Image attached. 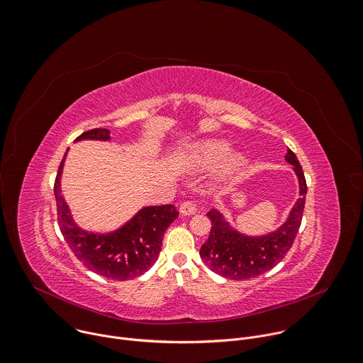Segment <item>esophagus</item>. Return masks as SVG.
Instances as JSON below:
<instances>
[{"label": "esophagus", "mask_w": 363, "mask_h": 363, "mask_svg": "<svg viewBox=\"0 0 363 363\" xmlns=\"http://www.w3.org/2000/svg\"><path fill=\"white\" fill-rule=\"evenodd\" d=\"M196 211H197V207H196V204H194L193 201H190V200L180 204V213H182L183 216H191V214H194Z\"/></svg>", "instance_id": "34e87169"}]
</instances>
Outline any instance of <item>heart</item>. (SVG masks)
I'll return each instance as SVG.
<instances>
[{"mask_svg":"<svg viewBox=\"0 0 363 363\" xmlns=\"http://www.w3.org/2000/svg\"><path fill=\"white\" fill-rule=\"evenodd\" d=\"M231 150V146L224 140H204L189 146L182 155V163L189 169L211 167L223 162ZM235 166L242 163V157L233 159Z\"/></svg>","mask_w":363,"mask_h":363,"instance_id":"heart-1","label":"heart"}]
</instances>
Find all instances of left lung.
Segmentation results:
<instances>
[{"label":"left lung","instance_id":"8db88e82","mask_svg":"<svg viewBox=\"0 0 363 363\" xmlns=\"http://www.w3.org/2000/svg\"><path fill=\"white\" fill-rule=\"evenodd\" d=\"M285 160L294 166L298 177L299 199L277 231L261 237H248L231 228L218 210L213 208L207 213L211 220V231L200 248V257L216 274L235 281L255 278L274 268L292 247L302 221L306 182L292 150H286Z\"/></svg>","mask_w":363,"mask_h":363}]
</instances>
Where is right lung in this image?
Segmentation results:
<instances>
[{
  "mask_svg": "<svg viewBox=\"0 0 363 363\" xmlns=\"http://www.w3.org/2000/svg\"><path fill=\"white\" fill-rule=\"evenodd\" d=\"M108 129H92L77 138L78 140H109ZM67 156V153H65ZM65 156L60 164L54 193L57 200L60 230L75 257L101 277L126 281L146 272L157 259L166 228L177 218L174 206H150L142 208L119 230L108 234L88 233L79 228L61 194V174Z\"/></svg>",
  "mask_w": 363,
  "mask_h": 363,
  "instance_id": "obj_1",
  "label": "right lung"
}]
</instances>
